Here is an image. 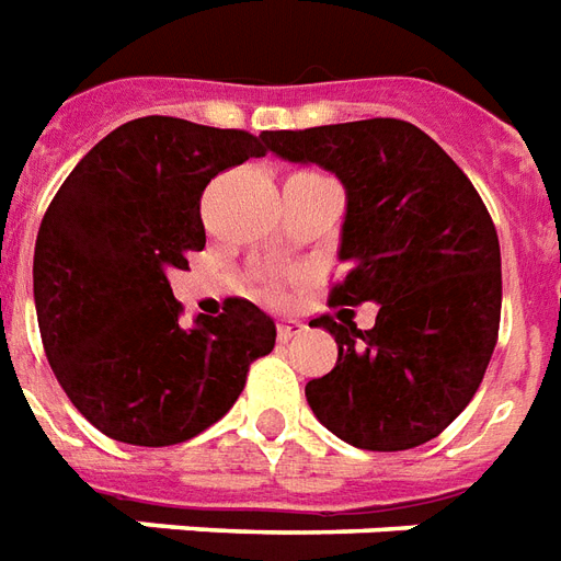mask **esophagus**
<instances>
[{
  "mask_svg": "<svg viewBox=\"0 0 561 561\" xmlns=\"http://www.w3.org/2000/svg\"><path fill=\"white\" fill-rule=\"evenodd\" d=\"M306 330V323L300 321H282L279 323V342H291L294 335H300Z\"/></svg>",
  "mask_w": 561,
  "mask_h": 561,
  "instance_id": "obj_1",
  "label": "esophagus"
}]
</instances>
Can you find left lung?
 <instances>
[{
	"instance_id": "8db88e82",
	"label": "left lung",
	"mask_w": 561,
	"mask_h": 561,
	"mask_svg": "<svg viewBox=\"0 0 561 561\" xmlns=\"http://www.w3.org/2000/svg\"><path fill=\"white\" fill-rule=\"evenodd\" d=\"M279 160L321 165L344 186L333 306L377 302L371 330L318 318L339 359L306 383L323 428L401 451L446 431L476 396L500 333V238L458 163L398 118L261 133Z\"/></svg>"
}]
</instances>
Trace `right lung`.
Here are the masks:
<instances>
[{
	"mask_svg": "<svg viewBox=\"0 0 561 561\" xmlns=\"http://www.w3.org/2000/svg\"><path fill=\"white\" fill-rule=\"evenodd\" d=\"M261 136L145 115L82 157L35 243L41 342L73 408L106 437L175 446L222 419L276 344L255 302L181 327L169 270L205 247L198 198Z\"/></svg>",
	"mask_w": 561,
	"mask_h": 561,
	"instance_id": "1",
	"label": "right lung"
}]
</instances>
